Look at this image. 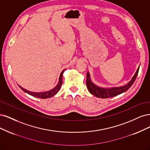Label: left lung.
I'll return each instance as SVG.
<instances>
[{
  "instance_id": "1",
  "label": "left lung",
  "mask_w": 150,
  "mask_h": 150,
  "mask_svg": "<svg viewBox=\"0 0 150 150\" xmlns=\"http://www.w3.org/2000/svg\"><path fill=\"white\" fill-rule=\"evenodd\" d=\"M139 68V67H138L137 72L133 76L132 80L128 83L123 86H114V87H105V86H102L97 85L91 80L89 72H87V74H86V85L88 89L89 92L91 94L96 96V97L101 98L113 97V96L120 95L125 92V91H127L131 87L132 85L133 84L134 80H136V78L138 74Z\"/></svg>"
}]
</instances>
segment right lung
Wrapping results in <instances>:
<instances>
[{
  "mask_svg": "<svg viewBox=\"0 0 150 150\" xmlns=\"http://www.w3.org/2000/svg\"><path fill=\"white\" fill-rule=\"evenodd\" d=\"M64 71H65V70H64L61 72L60 77H59V83H58L57 86L54 88H52L50 90L45 91H40V92H33V91H30L25 88H23L20 85H18V86H19V87H20L23 91H25V92H26L27 93L33 96H34V97L43 98V99L50 98V97H52V96L56 95L58 93V91H59V90L60 89L62 84V76H63V74H64Z\"/></svg>",
  "mask_w": 150,
  "mask_h": 150,
  "instance_id": "add662e5",
  "label": "right lung"
}]
</instances>
